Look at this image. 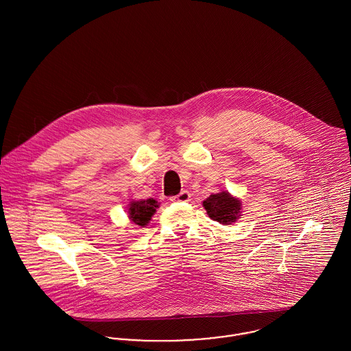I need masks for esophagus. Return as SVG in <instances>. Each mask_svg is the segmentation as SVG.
Listing matches in <instances>:
<instances>
[{
	"label": "esophagus",
	"instance_id": "34e87169",
	"mask_svg": "<svg viewBox=\"0 0 351 351\" xmlns=\"http://www.w3.org/2000/svg\"><path fill=\"white\" fill-rule=\"evenodd\" d=\"M191 200V193H189V191H182L179 195H176V196H172L171 197V202H173V203H176V202H189Z\"/></svg>",
	"mask_w": 351,
	"mask_h": 351
}]
</instances>
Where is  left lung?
Instances as JSON below:
<instances>
[{
	"label": "left lung",
	"instance_id": "left-lung-1",
	"mask_svg": "<svg viewBox=\"0 0 351 351\" xmlns=\"http://www.w3.org/2000/svg\"><path fill=\"white\" fill-rule=\"evenodd\" d=\"M203 207L213 220L219 221L223 226L235 223L242 214L241 200L238 197H234L227 191L210 195L203 202Z\"/></svg>",
	"mask_w": 351,
	"mask_h": 351
}]
</instances>
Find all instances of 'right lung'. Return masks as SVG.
Wrapping results in <instances>:
<instances>
[{
	"label": "right lung",
	"instance_id": "add662e5",
	"mask_svg": "<svg viewBox=\"0 0 351 351\" xmlns=\"http://www.w3.org/2000/svg\"><path fill=\"white\" fill-rule=\"evenodd\" d=\"M156 208H159V203L155 199L132 200L128 206V217L136 226L145 227L156 213Z\"/></svg>",
	"mask_w": 351,
	"mask_h": 351
}]
</instances>
